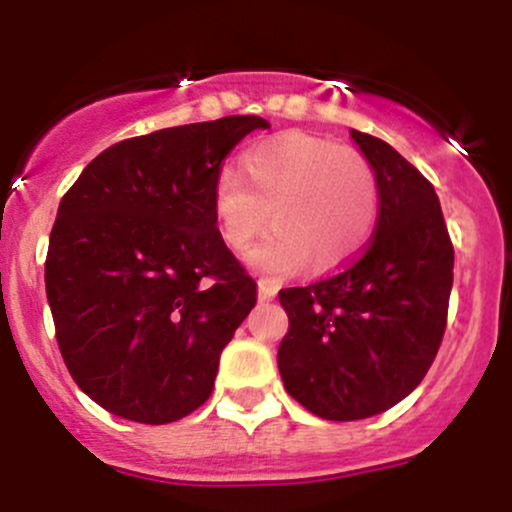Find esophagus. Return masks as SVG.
I'll list each match as a JSON object with an SVG mask.
<instances>
[{
    "label": "esophagus",
    "mask_w": 512,
    "mask_h": 512,
    "mask_svg": "<svg viewBox=\"0 0 512 512\" xmlns=\"http://www.w3.org/2000/svg\"><path fill=\"white\" fill-rule=\"evenodd\" d=\"M257 291H260V301H272L276 291H279V284L272 279H260L257 281Z\"/></svg>",
    "instance_id": "obj_1"
}]
</instances>
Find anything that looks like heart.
Wrapping results in <instances>:
<instances>
[{
	"label": "heart",
	"mask_w": 512,
	"mask_h": 512,
	"mask_svg": "<svg viewBox=\"0 0 512 512\" xmlns=\"http://www.w3.org/2000/svg\"><path fill=\"white\" fill-rule=\"evenodd\" d=\"M211 211L223 243L248 250L269 219L276 231L250 252L272 276L344 264L363 248L378 216V178L354 149L308 134H281L240 158V175H219Z\"/></svg>",
	"instance_id": "heart-1"
}]
</instances>
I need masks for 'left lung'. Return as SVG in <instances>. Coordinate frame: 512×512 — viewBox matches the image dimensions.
<instances>
[{
    "mask_svg": "<svg viewBox=\"0 0 512 512\" xmlns=\"http://www.w3.org/2000/svg\"><path fill=\"white\" fill-rule=\"evenodd\" d=\"M349 134L378 178L373 240L330 279L279 291L281 380L327 421L368 419L416 390L443 339L455 262L431 182L383 139Z\"/></svg>",
    "mask_w": 512,
    "mask_h": 512,
    "instance_id": "1",
    "label": "left lung"
}]
</instances>
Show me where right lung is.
I'll use <instances>...</instances> for the list:
<instances>
[{
    "label": "right lung",
    "mask_w": 512,
    "mask_h": 512,
    "mask_svg": "<svg viewBox=\"0 0 512 512\" xmlns=\"http://www.w3.org/2000/svg\"><path fill=\"white\" fill-rule=\"evenodd\" d=\"M257 115L158 129L105 149L57 209L45 291L74 383L105 411L161 426L214 390L257 284L223 243L211 195Z\"/></svg>",
    "instance_id": "1"
}]
</instances>
